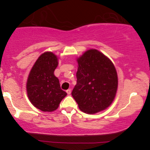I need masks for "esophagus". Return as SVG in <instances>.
Returning a JSON list of instances; mask_svg holds the SVG:
<instances>
[{
  "mask_svg": "<svg viewBox=\"0 0 150 150\" xmlns=\"http://www.w3.org/2000/svg\"><path fill=\"white\" fill-rule=\"evenodd\" d=\"M66 92H67V95H71V88H69V89H67V91H66Z\"/></svg>",
  "mask_w": 150,
  "mask_h": 150,
  "instance_id": "34e87169",
  "label": "esophagus"
}]
</instances>
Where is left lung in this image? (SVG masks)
<instances>
[{"label":"left lung","mask_w":150,"mask_h":150,"mask_svg":"<svg viewBox=\"0 0 150 150\" xmlns=\"http://www.w3.org/2000/svg\"><path fill=\"white\" fill-rule=\"evenodd\" d=\"M76 85L73 98L83 112L92 114L109 107L116 96L117 73L108 58L96 50L86 51L77 59Z\"/></svg>","instance_id":"8db88e82"}]
</instances>
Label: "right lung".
Masks as SVG:
<instances>
[{"instance_id": "right-lung-1", "label": "right lung", "mask_w": 150, "mask_h": 150, "mask_svg": "<svg viewBox=\"0 0 150 150\" xmlns=\"http://www.w3.org/2000/svg\"><path fill=\"white\" fill-rule=\"evenodd\" d=\"M57 56L50 52L40 55L33 66L27 81L28 96L31 104L43 112H52L59 107L67 95L54 75L58 66Z\"/></svg>"}]
</instances>
